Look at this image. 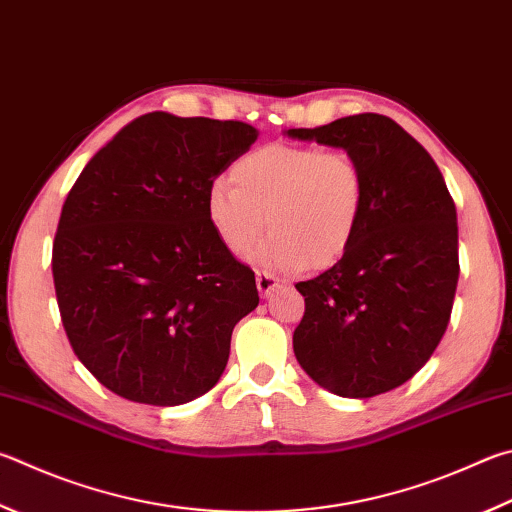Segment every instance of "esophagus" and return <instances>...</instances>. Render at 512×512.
<instances>
[{
	"label": "esophagus",
	"instance_id": "esophagus-1",
	"mask_svg": "<svg viewBox=\"0 0 512 512\" xmlns=\"http://www.w3.org/2000/svg\"><path fill=\"white\" fill-rule=\"evenodd\" d=\"M255 280H257V288H259V293H262V295H271V293L275 291V288L282 284L280 277H275L273 273H268V271H257Z\"/></svg>",
	"mask_w": 512,
	"mask_h": 512
}]
</instances>
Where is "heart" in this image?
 Instances as JSON below:
<instances>
[{"instance_id":"heart-1","label":"heart","mask_w":512,"mask_h":512,"mask_svg":"<svg viewBox=\"0 0 512 512\" xmlns=\"http://www.w3.org/2000/svg\"><path fill=\"white\" fill-rule=\"evenodd\" d=\"M367 208V179L356 156L311 145H264L217 179L206 210L221 244L248 248L271 228L255 257L284 271L329 268L349 253Z\"/></svg>"}]
</instances>
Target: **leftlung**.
Here are the masks:
<instances>
[{"label":"left lung","instance_id":"8db88e82","mask_svg":"<svg viewBox=\"0 0 512 512\" xmlns=\"http://www.w3.org/2000/svg\"><path fill=\"white\" fill-rule=\"evenodd\" d=\"M288 136L342 147L367 179L349 253L295 284L304 295L295 358L333 394H385L430 360L448 329L459 282L457 208L432 156L392 118L356 114Z\"/></svg>","mask_w":512,"mask_h":512}]
</instances>
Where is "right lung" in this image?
Here are the masks:
<instances>
[{
	"mask_svg": "<svg viewBox=\"0 0 512 512\" xmlns=\"http://www.w3.org/2000/svg\"><path fill=\"white\" fill-rule=\"evenodd\" d=\"M259 132L239 120L152 111L87 163L53 239L60 318L98 383L134 403L183 405L226 369L255 273L221 244L210 183Z\"/></svg>",
	"mask_w": 512,
	"mask_h": 512,
	"instance_id": "right-lung-1",
	"label": "right lung"
}]
</instances>
